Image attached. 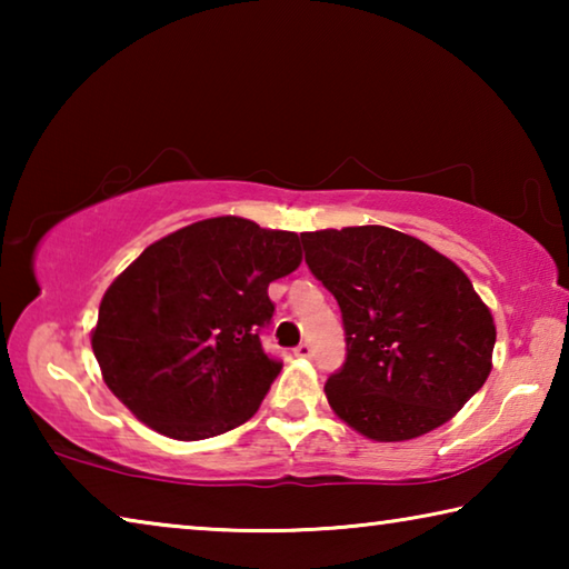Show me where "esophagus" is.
Returning a JSON list of instances; mask_svg holds the SVG:
<instances>
[{"mask_svg": "<svg viewBox=\"0 0 569 569\" xmlns=\"http://www.w3.org/2000/svg\"><path fill=\"white\" fill-rule=\"evenodd\" d=\"M293 356H296V359H311V356H313L311 343H298L293 349Z\"/></svg>", "mask_w": 569, "mask_h": 569, "instance_id": "1", "label": "esophagus"}]
</instances>
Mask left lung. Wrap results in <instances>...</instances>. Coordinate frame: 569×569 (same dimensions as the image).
Returning a JSON list of instances; mask_svg holds the SVG:
<instances>
[{
	"instance_id": "8db88e82",
	"label": "left lung",
	"mask_w": 569,
	"mask_h": 569,
	"mask_svg": "<svg viewBox=\"0 0 569 569\" xmlns=\"http://www.w3.org/2000/svg\"><path fill=\"white\" fill-rule=\"evenodd\" d=\"M301 240L311 273L341 306L346 363L323 391L353 431L417 439L485 387L495 319L455 261L383 226L326 228Z\"/></svg>"
}]
</instances>
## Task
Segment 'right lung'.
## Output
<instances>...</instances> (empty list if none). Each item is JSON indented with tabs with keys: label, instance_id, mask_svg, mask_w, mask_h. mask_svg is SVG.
<instances>
[{
	"label": "right lung",
	"instance_id": "right-lung-1",
	"mask_svg": "<svg viewBox=\"0 0 569 569\" xmlns=\"http://www.w3.org/2000/svg\"><path fill=\"white\" fill-rule=\"evenodd\" d=\"M298 266L296 233L238 216L156 240L102 296L90 341L108 389L170 439L240 427L281 371L258 336L273 316L268 283Z\"/></svg>",
	"mask_w": 569,
	"mask_h": 569
}]
</instances>
